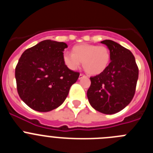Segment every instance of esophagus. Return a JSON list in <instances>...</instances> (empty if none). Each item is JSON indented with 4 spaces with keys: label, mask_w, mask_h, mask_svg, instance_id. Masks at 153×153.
Listing matches in <instances>:
<instances>
[{
    "label": "esophagus",
    "mask_w": 153,
    "mask_h": 153,
    "mask_svg": "<svg viewBox=\"0 0 153 153\" xmlns=\"http://www.w3.org/2000/svg\"><path fill=\"white\" fill-rule=\"evenodd\" d=\"M83 76H85L83 75V74H79V79H80L81 77H83Z\"/></svg>",
    "instance_id": "34e87169"
}]
</instances>
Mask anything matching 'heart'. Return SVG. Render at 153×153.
<instances>
[{
  "label": "heart",
  "mask_w": 153,
  "mask_h": 153,
  "mask_svg": "<svg viewBox=\"0 0 153 153\" xmlns=\"http://www.w3.org/2000/svg\"><path fill=\"white\" fill-rule=\"evenodd\" d=\"M63 60L71 70H76L80 63L90 75H98L106 70L110 60V52L105 46L83 44L74 46L71 54L63 53Z\"/></svg>",
  "instance_id": "b5f03b06"
}]
</instances>
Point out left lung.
<instances>
[{
  "instance_id": "left-lung-1",
  "label": "left lung",
  "mask_w": 153,
  "mask_h": 153,
  "mask_svg": "<svg viewBox=\"0 0 153 153\" xmlns=\"http://www.w3.org/2000/svg\"><path fill=\"white\" fill-rule=\"evenodd\" d=\"M101 43L109 48L111 62L103 72L90 77L87 97L96 110L114 114L124 109L134 97L139 68L129 50L110 40Z\"/></svg>"
}]
</instances>
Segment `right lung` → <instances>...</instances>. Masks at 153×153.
<instances>
[{"instance_id": "obj_1", "label": "right lung", "mask_w": 153, "mask_h": 153, "mask_svg": "<svg viewBox=\"0 0 153 153\" xmlns=\"http://www.w3.org/2000/svg\"><path fill=\"white\" fill-rule=\"evenodd\" d=\"M63 42L46 40L22 53L15 68L17 90L31 109L49 112L60 106L79 73L70 70L63 60Z\"/></svg>"}]
</instances>
